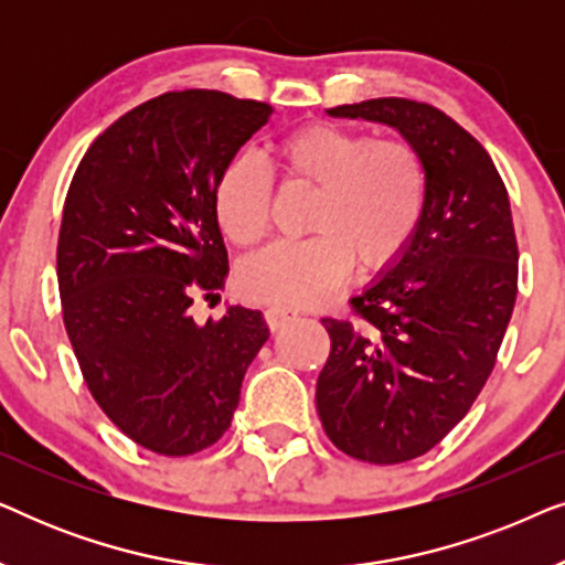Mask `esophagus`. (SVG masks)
Instances as JSON below:
<instances>
[{
    "label": "esophagus",
    "instance_id": "34e87169",
    "mask_svg": "<svg viewBox=\"0 0 565 565\" xmlns=\"http://www.w3.org/2000/svg\"><path fill=\"white\" fill-rule=\"evenodd\" d=\"M298 316V311L296 308H288V306H269L267 311H265V319H267V327L273 329V331H277V329H282L285 323H290L292 319H296Z\"/></svg>",
    "mask_w": 565,
    "mask_h": 565
}]
</instances>
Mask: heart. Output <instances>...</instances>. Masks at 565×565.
I'll return each instance as SVG.
<instances>
[{"instance_id":"obj_1","label":"heart","mask_w":565,"mask_h":565,"mask_svg":"<svg viewBox=\"0 0 565 565\" xmlns=\"http://www.w3.org/2000/svg\"><path fill=\"white\" fill-rule=\"evenodd\" d=\"M290 182L316 190L303 242H277L242 267L246 296L308 306L334 292L352 259L362 273L396 262L419 228L427 205L422 153L401 138H370L337 122H308L277 146ZM273 180L252 153L221 169L215 218L236 246L262 242L269 226Z\"/></svg>"}]
</instances>
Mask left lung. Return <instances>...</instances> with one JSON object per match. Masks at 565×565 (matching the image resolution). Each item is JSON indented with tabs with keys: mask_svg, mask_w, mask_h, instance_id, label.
Listing matches in <instances>:
<instances>
[{
	"mask_svg": "<svg viewBox=\"0 0 565 565\" xmlns=\"http://www.w3.org/2000/svg\"><path fill=\"white\" fill-rule=\"evenodd\" d=\"M327 115L398 130L427 169L419 228L352 298L358 321L321 319L323 431L352 458L393 466L431 450L489 381L516 300L512 211L483 146L437 107L381 97Z\"/></svg>",
	"mask_w": 565,
	"mask_h": 565,
	"instance_id": "8db88e82",
	"label": "left lung"
}]
</instances>
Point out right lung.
<instances>
[{
  "label": "right lung",
  "instance_id": "add662e5",
  "mask_svg": "<svg viewBox=\"0 0 565 565\" xmlns=\"http://www.w3.org/2000/svg\"><path fill=\"white\" fill-rule=\"evenodd\" d=\"M269 115L226 92H167L76 167L56 257L64 323L99 408L146 450L180 458L218 443L269 339L257 308L205 323L190 313L228 275L215 182Z\"/></svg>",
  "mask_w": 565,
  "mask_h": 565
}]
</instances>
